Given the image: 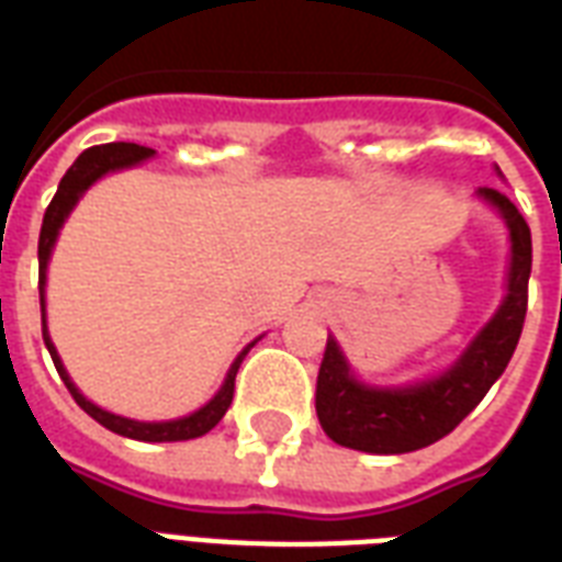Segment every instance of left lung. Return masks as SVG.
I'll return each instance as SVG.
<instances>
[{
	"mask_svg": "<svg viewBox=\"0 0 562 562\" xmlns=\"http://www.w3.org/2000/svg\"><path fill=\"white\" fill-rule=\"evenodd\" d=\"M496 175L502 171L496 166ZM481 203L505 221L507 273L505 297L490 321L472 335L461 356L443 370L405 384L364 382L344 356L335 335L326 338V352L317 373L315 408L326 437L338 446L370 454H405L426 449L446 437L484 393L505 373L522 335L531 277V229L507 194L498 189H479Z\"/></svg>",
	"mask_w": 562,
	"mask_h": 562,
	"instance_id": "left-lung-1",
	"label": "left lung"
}]
</instances>
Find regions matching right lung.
<instances>
[{"instance_id":"1","label":"right lung","mask_w":562,"mask_h":562,"mask_svg":"<svg viewBox=\"0 0 562 562\" xmlns=\"http://www.w3.org/2000/svg\"><path fill=\"white\" fill-rule=\"evenodd\" d=\"M154 148H145V145H134V143H110V145H95V148H87V151L72 162V169L66 171L64 180H60V187H57L55 198L48 203L46 215H43V227H40V245H37V259H40V312H43V341H46V350L55 361L57 373L64 379V384L72 393V400L81 405L87 414H90L95 423H101L110 431H116L122 437H131V440H143V443H178V440H194V437L206 435L212 428L218 426L221 417L227 414L229 402H233V391H236V373L241 368V361L250 352L256 341H250L245 350L238 352L233 364H229L227 375H224V382L215 391L206 405H201L198 411L187 414V417L178 419H131L122 417V414H113V411L101 408L92 400H87L81 391H78V384L72 382V375L66 373L64 361L57 356V347L52 344V335H48V324H46V280H48V262H52V250L57 245V236H60V229H64L66 218L72 215V210L78 206L87 189L92 183H99L101 178H108V175H116V171L134 169V166H143L145 160H151Z\"/></svg>"}]
</instances>
